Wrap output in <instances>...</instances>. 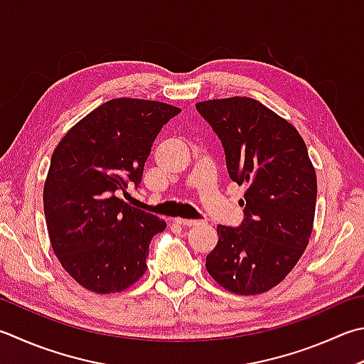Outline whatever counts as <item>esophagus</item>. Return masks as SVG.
I'll list each match as a JSON object with an SVG mask.
<instances>
[{"mask_svg": "<svg viewBox=\"0 0 364 364\" xmlns=\"http://www.w3.org/2000/svg\"><path fill=\"white\" fill-rule=\"evenodd\" d=\"M174 222L177 223V225H182V226H196V225H200V220H188V218H174Z\"/></svg>", "mask_w": 364, "mask_h": 364, "instance_id": "esophagus-1", "label": "esophagus"}]
</instances>
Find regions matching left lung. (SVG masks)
<instances>
[{
	"mask_svg": "<svg viewBox=\"0 0 364 364\" xmlns=\"http://www.w3.org/2000/svg\"><path fill=\"white\" fill-rule=\"evenodd\" d=\"M196 109L222 141L231 181L247 187L244 222L217 226L218 242L205 267L231 293H264L289 276L309 244L314 164L298 129L257 100H209Z\"/></svg>",
	"mask_w": 364,
	"mask_h": 364,
	"instance_id": "1",
	"label": "left lung"
}]
</instances>
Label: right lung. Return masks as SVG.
Listing matches in <instances>:
<instances>
[{"label":"right lung","instance_id":"1","mask_svg":"<svg viewBox=\"0 0 364 364\" xmlns=\"http://www.w3.org/2000/svg\"><path fill=\"white\" fill-rule=\"evenodd\" d=\"M181 112L160 101L117 98L79 120L55 147L44 183L53 253L84 289L119 293L147 269L152 237L166 222L117 196L138 187L164 123Z\"/></svg>","mask_w":364,"mask_h":364}]
</instances>
